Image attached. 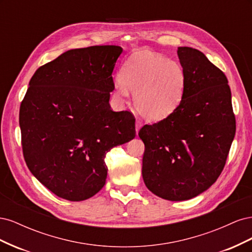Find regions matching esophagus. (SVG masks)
Returning a JSON list of instances; mask_svg holds the SVG:
<instances>
[{
  "instance_id": "esophagus-1",
  "label": "esophagus",
  "mask_w": 252,
  "mask_h": 252,
  "mask_svg": "<svg viewBox=\"0 0 252 252\" xmlns=\"http://www.w3.org/2000/svg\"><path fill=\"white\" fill-rule=\"evenodd\" d=\"M142 122L140 121V120H136V122H135V131H136V133L139 132V130L141 129V127H142Z\"/></svg>"
}]
</instances>
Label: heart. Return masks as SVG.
<instances>
[{"label": "heart", "mask_w": 252, "mask_h": 252, "mask_svg": "<svg viewBox=\"0 0 252 252\" xmlns=\"http://www.w3.org/2000/svg\"><path fill=\"white\" fill-rule=\"evenodd\" d=\"M186 72L173 60H167L148 49L134 52L122 66L116 82L118 95L125 100L130 89L135 108L150 121L168 117L182 101Z\"/></svg>", "instance_id": "heart-1"}]
</instances>
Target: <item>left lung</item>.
<instances>
[{"label":"left lung","instance_id":"1","mask_svg":"<svg viewBox=\"0 0 252 252\" xmlns=\"http://www.w3.org/2000/svg\"><path fill=\"white\" fill-rule=\"evenodd\" d=\"M178 56L186 72L181 103L168 117L139 131L145 185L168 201L192 199L208 189L224 169L235 134L224 72L197 49L179 47Z\"/></svg>","mask_w":252,"mask_h":252}]
</instances>
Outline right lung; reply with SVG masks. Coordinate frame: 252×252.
I'll return each instance as SVG.
<instances>
[{
	"mask_svg": "<svg viewBox=\"0 0 252 252\" xmlns=\"http://www.w3.org/2000/svg\"><path fill=\"white\" fill-rule=\"evenodd\" d=\"M114 45L71 49L36 69L20 107L22 149L34 177L62 199L79 202L105 185L104 158L135 136V119L112 111Z\"/></svg>",
	"mask_w": 252,
	"mask_h": 252,
	"instance_id": "obj_1",
	"label": "right lung"
}]
</instances>
